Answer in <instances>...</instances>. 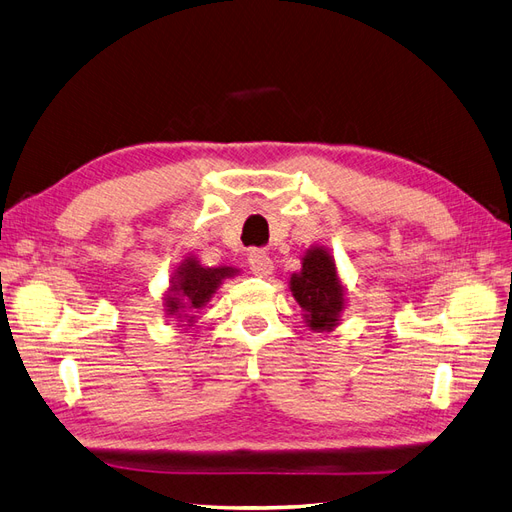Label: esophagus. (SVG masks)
Returning a JSON list of instances; mask_svg holds the SVG:
<instances>
[{
  "instance_id": "esophagus-1",
  "label": "esophagus",
  "mask_w": 512,
  "mask_h": 512,
  "mask_svg": "<svg viewBox=\"0 0 512 512\" xmlns=\"http://www.w3.org/2000/svg\"><path fill=\"white\" fill-rule=\"evenodd\" d=\"M250 269L258 277H267L273 273V260L265 250H252L250 252Z\"/></svg>"
}]
</instances>
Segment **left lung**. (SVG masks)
Instances as JSON below:
<instances>
[{
  "mask_svg": "<svg viewBox=\"0 0 512 512\" xmlns=\"http://www.w3.org/2000/svg\"><path fill=\"white\" fill-rule=\"evenodd\" d=\"M301 271L290 275V292L303 309V320L312 331H333L346 309V288L339 280L333 254L314 245L301 258Z\"/></svg>",
  "mask_w": 512,
  "mask_h": 512,
  "instance_id": "obj_1",
  "label": "left lung"
}]
</instances>
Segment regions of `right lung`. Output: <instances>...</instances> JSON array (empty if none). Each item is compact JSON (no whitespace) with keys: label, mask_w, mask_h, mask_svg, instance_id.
<instances>
[{"label":"right lung","mask_w":512,"mask_h":512,"mask_svg":"<svg viewBox=\"0 0 512 512\" xmlns=\"http://www.w3.org/2000/svg\"><path fill=\"white\" fill-rule=\"evenodd\" d=\"M235 275H239L235 267H203L194 256H185L170 277L164 294L166 316L177 318L179 322L188 320V324H181V327H192L194 309L205 307L222 282Z\"/></svg>","instance_id":"obj_1"}]
</instances>
